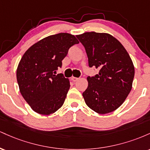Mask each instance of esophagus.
Instances as JSON below:
<instances>
[{"label":"esophagus","mask_w":150,"mask_h":150,"mask_svg":"<svg viewBox=\"0 0 150 150\" xmlns=\"http://www.w3.org/2000/svg\"><path fill=\"white\" fill-rule=\"evenodd\" d=\"M71 80L73 81V82H76V81H77L79 80V78H77V77H72Z\"/></svg>","instance_id":"esophagus-1"}]
</instances>
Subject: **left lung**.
I'll return each mask as SVG.
<instances>
[{"label":"left lung","instance_id":"8db88e82","mask_svg":"<svg viewBox=\"0 0 150 150\" xmlns=\"http://www.w3.org/2000/svg\"><path fill=\"white\" fill-rule=\"evenodd\" d=\"M76 37L85 47L89 66L99 70L94 77H87L88 87L82 93L86 104L99 114L112 112L131 91L135 75L131 58L109 34L91 32Z\"/></svg>","mask_w":150,"mask_h":150}]
</instances>
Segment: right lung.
Returning <instances> with one entry per match:
<instances>
[{
    "label": "right lung",
    "instance_id": "obj_1",
    "mask_svg": "<svg viewBox=\"0 0 150 150\" xmlns=\"http://www.w3.org/2000/svg\"><path fill=\"white\" fill-rule=\"evenodd\" d=\"M74 35L59 33L44 38L24 53L17 68L20 92L33 111L50 115L63 106L70 81L62 73V61L72 46L78 44Z\"/></svg>",
    "mask_w": 150,
    "mask_h": 150
}]
</instances>
